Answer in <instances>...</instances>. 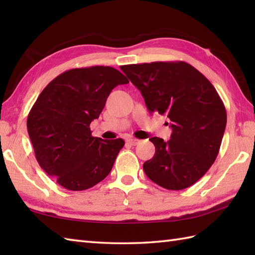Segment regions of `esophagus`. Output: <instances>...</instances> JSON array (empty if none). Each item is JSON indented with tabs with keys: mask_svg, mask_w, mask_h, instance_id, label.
<instances>
[{
	"mask_svg": "<svg viewBox=\"0 0 255 255\" xmlns=\"http://www.w3.org/2000/svg\"><path fill=\"white\" fill-rule=\"evenodd\" d=\"M139 141H140L139 139H136V138H130V139H128V140H127V143H128V144H130V145H136V144H138V143H139Z\"/></svg>",
	"mask_w": 255,
	"mask_h": 255,
	"instance_id": "1",
	"label": "esophagus"
}]
</instances>
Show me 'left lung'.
Returning <instances> with one entry per match:
<instances>
[{
	"instance_id": "left-lung-1",
	"label": "left lung",
	"mask_w": 255,
	"mask_h": 255,
	"mask_svg": "<svg viewBox=\"0 0 255 255\" xmlns=\"http://www.w3.org/2000/svg\"><path fill=\"white\" fill-rule=\"evenodd\" d=\"M141 92L150 113L171 121L169 141L153 137L155 153L143 170L151 181L171 191L203 177L217 158L227 124L223 101L208 79L183 61L122 66Z\"/></svg>"
}]
</instances>
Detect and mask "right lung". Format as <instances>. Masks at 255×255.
Wrapping results in <instances>:
<instances>
[{"mask_svg": "<svg viewBox=\"0 0 255 255\" xmlns=\"http://www.w3.org/2000/svg\"><path fill=\"white\" fill-rule=\"evenodd\" d=\"M129 83L112 67L71 69L53 79L38 96L27 117L36 159L48 175L69 191H84L110 174L123 139L92 136L108 95Z\"/></svg>", "mask_w": 255, "mask_h": 255, "instance_id": "right-lung-1", "label": "right lung"}]
</instances>
